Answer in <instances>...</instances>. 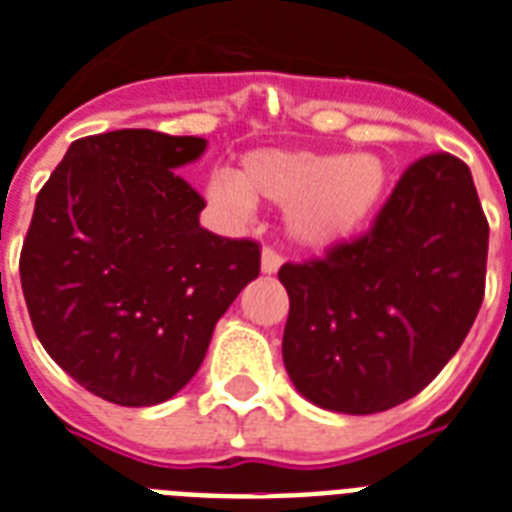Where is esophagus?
<instances>
[{
    "mask_svg": "<svg viewBox=\"0 0 512 512\" xmlns=\"http://www.w3.org/2000/svg\"><path fill=\"white\" fill-rule=\"evenodd\" d=\"M281 255L276 252V249H263V257H260V268H263L265 276H273V273L279 271L281 268Z\"/></svg>",
    "mask_w": 512,
    "mask_h": 512,
    "instance_id": "esophagus-1",
    "label": "esophagus"
}]
</instances>
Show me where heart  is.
<instances>
[{
    "label": "heart",
    "mask_w": 512,
    "mask_h": 512,
    "mask_svg": "<svg viewBox=\"0 0 512 512\" xmlns=\"http://www.w3.org/2000/svg\"><path fill=\"white\" fill-rule=\"evenodd\" d=\"M388 164L374 154L252 151L239 177L215 172L207 193L217 207L247 215L255 199L289 212V231L305 247H335L358 233L388 191Z\"/></svg>",
    "instance_id": "obj_1"
}]
</instances>
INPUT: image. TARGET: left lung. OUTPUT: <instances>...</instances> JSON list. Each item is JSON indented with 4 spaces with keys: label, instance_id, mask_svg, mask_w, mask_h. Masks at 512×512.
Listing matches in <instances>:
<instances>
[{
    "label": "left lung",
    "instance_id": "8db88e82",
    "mask_svg": "<svg viewBox=\"0 0 512 512\" xmlns=\"http://www.w3.org/2000/svg\"><path fill=\"white\" fill-rule=\"evenodd\" d=\"M489 223L468 164L425 156L372 231L324 260L281 265L284 366L300 396L340 414L404 404L460 350L484 300Z\"/></svg>",
    "mask_w": 512,
    "mask_h": 512
}]
</instances>
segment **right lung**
Returning <instances> with one entry per match:
<instances>
[{
	"instance_id": "1",
	"label": "right lung",
	"mask_w": 512,
	"mask_h": 512,
	"mask_svg": "<svg viewBox=\"0 0 512 512\" xmlns=\"http://www.w3.org/2000/svg\"><path fill=\"white\" fill-rule=\"evenodd\" d=\"M207 140L114 130L74 140L36 196L20 284L44 350L82 388L154 406L199 372L260 247L201 228L177 175Z\"/></svg>"
}]
</instances>
